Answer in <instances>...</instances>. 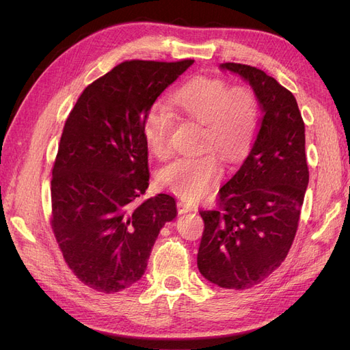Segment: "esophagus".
I'll return each instance as SVG.
<instances>
[{
  "instance_id": "esophagus-1",
  "label": "esophagus",
  "mask_w": 350,
  "mask_h": 350,
  "mask_svg": "<svg viewBox=\"0 0 350 350\" xmlns=\"http://www.w3.org/2000/svg\"><path fill=\"white\" fill-rule=\"evenodd\" d=\"M176 207H178L179 213H188V211L196 210V206H193L191 203H188V201H185V200H178Z\"/></svg>"
}]
</instances>
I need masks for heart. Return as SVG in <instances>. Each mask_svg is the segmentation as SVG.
<instances>
[{"label": "heart", "instance_id": "heart-1", "mask_svg": "<svg viewBox=\"0 0 350 350\" xmlns=\"http://www.w3.org/2000/svg\"><path fill=\"white\" fill-rule=\"evenodd\" d=\"M172 99L185 115L204 125L203 147H216L229 162L247 152L258 129L257 100L248 88L197 76L178 88ZM174 124V111L163 102H154L147 109L143 135L156 157L169 153ZM221 176L224 166L215 150L178 157L159 171L161 184L188 203L204 198Z\"/></svg>", "mask_w": 350, "mask_h": 350}]
</instances>
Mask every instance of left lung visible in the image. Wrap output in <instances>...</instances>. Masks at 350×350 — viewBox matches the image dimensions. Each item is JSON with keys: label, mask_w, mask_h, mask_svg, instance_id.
<instances>
[{"label": "left lung", "mask_w": 350, "mask_h": 350, "mask_svg": "<svg viewBox=\"0 0 350 350\" xmlns=\"http://www.w3.org/2000/svg\"><path fill=\"white\" fill-rule=\"evenodd\" d=\"M256 92L262 115L250 154L220 188L219 208L201 210L200 273L220 288L248 289L284 261L310 181L305 125L293 94L257 67L225 62Z\"/></svg>", "instance_id": "obj_1"}]
</instances>
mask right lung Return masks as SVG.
I'll return each mask as SVG.
<instances>
[{
    "label": "right lung",
    "instance_id": "1",
    "mask_svg": "<svg viewBox=\"0 0 350 350\" xmlns=\"http://www.w3.org/2000/svg\"><path fill=\"white\" fill-rule=\"evenodd\" d=\"M194 59L124 61L83 90L66 121L51 179V228L74 276L103 293L130 288L175 198L149 187L147 109Z\"/></svg>",
    "mask_w": 350,
    "mask_h": 350
}]
</instances>
